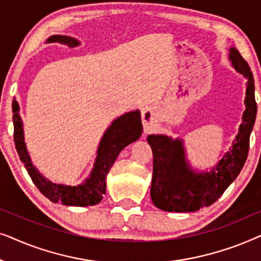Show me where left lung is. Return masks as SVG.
Segmentation results:
<instances>
[{"instance_id": "8db88e82", "label": "left lung", "mask_w": 261, "mask_h": 261, "mask_svg": "<svg viewBox=\"0 0 261 261\" xmlns=\"http://www.w3.org/2000/svg\"><path fill=\"white\" fill-rule=\"evenodd\" d=\"M234 69L247 78L242 123L239 133L219 164L209 172H196L185 156L183 140L167 135H148L153 152L151 198L156 208L165 212H197L212 205L233 183L245 165L249 149V137L255 122L256 102L254 78L251 67L235 47L229 49Z\"/></svg>"}]
</instances>
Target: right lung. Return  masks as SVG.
Wrapping results in <instances>:
<instances>
[{
  "label": "right lung",
  "mask_w": 261,
  "mask_h": 261,
  "mask_svg": "<svg viewBox=\"0 0 261 261\" xmlns=\"http://www.w3.org/2000/svg\"><path fill=\"white\" fill-rule=\"evenodd\" d=\"M47 42H62L70 47H76L80 45L76 39L65 37V35H52L47 39ZM19 110L20 107L17 102L13 101L14 142H15V148L20 160L23 163L28 174L41 194L51 202L60 203L63 205L88 206L98 204L102 201L103 195L106 194L107 174L119 153L127 145L138 140L142 133L139 110L129 112L120 116L119 119L114 120L99 142L97 156H96L94 169L90 176L77 187L56 184L42 176L31 162V156L28 154L26 144H24L23 124L19 115Z\"/></svg>",
  "instance_id": "obj_1"
}]
</instances>
